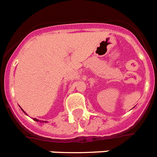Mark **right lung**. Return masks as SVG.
Listing matches in <instances>:
<instances>
[{
	"label": "right lung",
	"instance_id": "obj_1",
	"mask_svg": "<svg viewBox=\"0 0 157 157\" xmlns=\"http://www.w3.org/2000/svg\"><path fill=\"white\" fill-rule=\"evenodd\" d=\"M22 110H23V109H22ZM23 112H24V113H25V114H26V113H25V111L23 110ZM34 121H39V120H38V119H36V118H34ZM42 122H47V121H43Z\"/></svg>",
	"mask_w": 157,
	"mask_h": 157
}]
</instances>
